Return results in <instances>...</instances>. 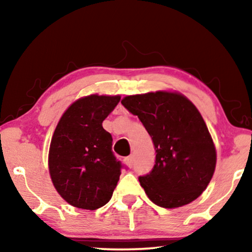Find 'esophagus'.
I'll return each instance as SVG.
<instances>
[{"mask_svg":"<svg viewBox=\"0 0 252 252\" xmlns=\"http://www.w3.org/2000/svg\"><path fill=\"white\" fill-rule=\"evenodd\" d=\"M125 163L128 167H132L133 164H134V158L133 156H129V157H126L125 158Z\"/></svg>","mask_w":252,"mask_h":252,"instance_id":"34e87169","label":"esophagus"}]
</instances>
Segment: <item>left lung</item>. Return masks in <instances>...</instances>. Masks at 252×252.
I'll return each mask as SVG.
<instances>
[{"mask_svg":"<svg viewBox=\"0 0 252 252\" xmlns=\"http://www.w3.org/2000/svg\"><path fill=\"white\" fill-rule=\"evenodd\" d=\"M122 104L139 117L156 150L153 170L139 178L150 201L174 209L197 198L211 181L217 161L197 108L186 96L163 91L126 96Z\"/></svg>","mask_w":252,"mask_h":252,"instance_id":"8db88e82","label":"left lung"}]
</instances>
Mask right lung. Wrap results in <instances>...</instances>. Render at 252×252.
<instances>
[{
    "mask_svg": "<svg viewBox=\"0 0 252 252\" xmlns=\"http://www.w3.org/2000/svg\"><path fill=\"white\" fill-rule=\"evenodd\" d=\"M120 96L89 95L63 113L50 142L51 181L68 204L96 210L111 199L123 165L112 153V136L102 123Z\"/></svg>",
    "mask_w": 252,
    "mask_h": 252,
    "instance_id": "right-lung-1",
    "label": "right lung"
}]
</instances>
